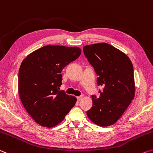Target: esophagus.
<instances>
[{
	"label": "esophagus",
	"mask_w": 153,
	"mask_h": 153,
	"mask_svg": "<svg viewBox=\"0 0 153 153\" xmlns=\"http://www.w3.org/2000/svg\"><path fill=\"white\" fill-rule=\"evenodd\" d=\"M82 97H83L82 96H78L76 97V98H77V100H78V101H80V100H81L82 99Z\"/></svg>",
	"instance_id": "esophagus-1"
}]
</instances>
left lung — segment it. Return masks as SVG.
<instances>
[{
  "instance_id": "8db88e82",
  "label": "left lung",
  "mask_w": 153,
  "mask_h": 153,
  "mask_svg": "<svg viewBox=\"0 0 153 153\" xmlns=\"http://www.w3.org/2000/svg\"><path fill=\"white\" fill-rule=\"evenodd\" d=\"M83 52L99 76L98 85L104 87L98 98L91 96L93 106L87 117L99 126H111L134 98L133 65L126 53L106 42L84 46Z\"/></svg>"
}]
</instances>
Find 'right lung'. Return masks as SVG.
Segmentation results:
<instances>
[{"label": "right lung", "mask_w": 153, "mask_h": 153, "mask_svg": "<svg viewBox=\"0 0 153 153\" xmlns=\"http://www.w3.org/2000/svg\"><path fill=\"white\" fill-rule=\"evenodd\" d=\"M77 47L46 45L25 57L18 74V94L25 109L35 122L53 127L63 121L76 102L59 91L62 69L78 58Z\"/></svg>", "instance_id": "add662e5"}]
</instances>
